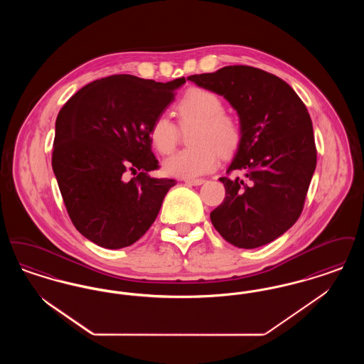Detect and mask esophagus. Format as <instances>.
Returning a JSON list of instances; mask_svg holds the SVG:
<instances>
[{
    "mask_svg": "<svg viewBox=\"0 0 364 364\" xmlns=\"http://www.w3.org/2000/svg\"><path fill=\"white\" fill-rule=\"evenodd\" d=\"M205 183L203 178H196V180H186L187 186H202Z\"/></svg>",
    "mask_w": 364,
    "mask_h": 364,
    "instance_id": "esophagus-1",
    "label": "esophagus"
}]
</instances>
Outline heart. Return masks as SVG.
<instances>
[{
  "instance_id": "obj_1",
  "label": "heart",
  "mask_w": 364,
  "mask_h": 364,
  "mask_svg": "<svg viewBox=\"0 0 364 364\" xmlns=\"http://www.w3.org/2000/svg\"><path fill=\"white\" fill-rule=\"evenodd\" d=\"M180 125L195 124L190 135L193 147L178 151L164 162L165 173L195 178L213 172L221 156L235 154L242 143L240 122L224 112L223 100L213 91L193 87L176 104ZM156 151L168 156L177 146L178 129L168 116H158L149 131Z\"/></svg>"
}]
</instances>
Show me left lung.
Returning <instances> with one entry per match:
<instances>
[{"instance_id": "left-lung-1", "label": "left lung", "mask_w": 364, "mask_h": 364, "mask_svg": "<svg viewBox=\"0 0 364 364\" xmlns=\"http://www.w3.org/2000/svg\"><path fill=\"white\" fill-rule=\"evenodd\" d=\"M236 109L242 143L221 177L225 199L210 213L226 242L257 248L276 240L300 217L316 166L311 117L294 88L276 75L229 65L187 77Z\"/></svg>"}]
</instances>
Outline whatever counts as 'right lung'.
<instances>
[{
    "label": "right lung",
    "instance_id": "obj_1",
    "mask_svg": "<svg viewBox=\"0 0 364 364\" xmlns=\"http://www.w3.org/2000/svg\"><path fill=\"white\" fill-rule=\"evenodd\" d=\"M184 83L113 75L79 90L60 110L53 172L72 224L90 242L124 248L156 221L176 181L149 176L159 168L149 131ZM128 173L137 176L128 181Z\"/></svg>",
    "mask_w": 364,
    "mask_h": 364
}]
</instances>
